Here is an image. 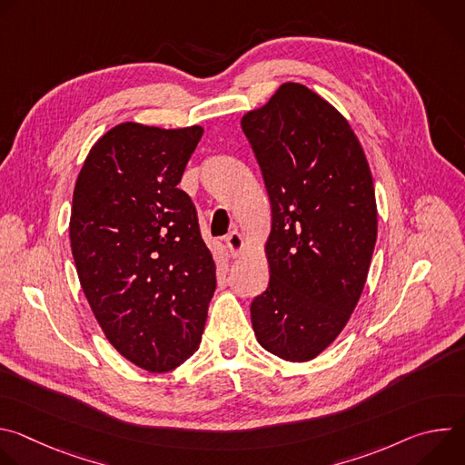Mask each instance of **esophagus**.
Wrapping results in <instances>:
<instances>
[{"label": "esophagus", "instance_id": "obj_1", "mask_svg": "<svg viewBox=\"0 0 465 465\" xmlns=\"http://www.w3.org/2000/svg\"><path fill=\"white\" fill-rule=\"evenodd\" d=\"M226 244H228V248H230L232 255H233V257H237V255L242 252V248H244L242 235H241L239 232H230V233L226 235Z\"/></svg>", "mask_w": 465, "mask_h": 465}]
</instances>
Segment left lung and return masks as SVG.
<instances>
[{"label":"left lung","mask_w":465,"mask_h":465,"mask_svg":"<svg viewBox=\"0 0 465 465\" xmlns=\"http://www.w3.org/2000/svg\"><path fill=\"white\" fill-rule=\"evenodd\" d=\"M241 126L272 204L271 282L250 305L259 344L292 362L314 359L350 320L377 239L371 173L348 121L287 83Z\"/></svg>","instance_id":"left-lung-1"}]
</instances>
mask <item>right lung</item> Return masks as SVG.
<instances>
[{
    "label": "right lung",
    "mask_w": 465,
    "mask_h": 465,
    "mask_svg": "<svg viewBox=\"0 0 465 465\" xmlns=\"http://www.w3.org/2000/svg\"><path fill=\"white\" fill-rule=\"evenodd\" d=\"M201 126L123 123L92 147L75 183L70 241L81 287L112 346L169 371L203 339L215 261L178 189Z\"/></svg>",
    "instance_id": "add662e5"
}]
</instances>
